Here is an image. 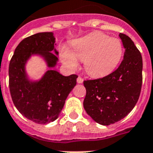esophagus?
<instances>
[{"instance_id":"1","label":"esophagus","mask_w":153,"mask_h":153,"mask_svg":"<svg viewBox=\"0 0 153 153\" xmlns=\"http://www.w3.org/2000/svg\"><path fill=\"white\" fill-rule=\"evenodd\" d=\"M77 82H78V83H82V82H83V79H82L81 77H78V79H77Z\"/></svg>"}]
</instances>
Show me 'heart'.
<instances>
[{
	"label": "heart",
	"mask_w": 153,
	"mask_h": 153,
	"mask_svg": "<svg viewBox=\"0 0 153 153\" xmlns=\"http://www.w3.org/2000/svg\"><path fill=\"white\" fill-rule=\"evenodd\" d=\"M74 52L66 46L61 49L62 61L72 70L79 66L78 58L84 62V69L92 77L108 75L115 70L123 57V44L119 38L95 32L73 42Z\"/></svg>",
	"instance_id": "1"
}]
</instances>
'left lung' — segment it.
I'll list each match as a JSON object with an SVG mask.
<instances>
[{"label":"left lung","instance_id":"left-lung-1","mask_svg":"<svg viewBox=\"0 0 153 153\" xmlns=\"http://www.w3.org/2000/svg\"><path fill=\"white\" fill-rule=\"evenodd\" d=\"M119 36L125 52L118 69L102 79L83 82L87 91L85 111L102 125H110L127 116L136 104L141 91L140 52L128 36L123 33Z\"/></svg>","mask_w":153,"mask_h":153}]
</instances>
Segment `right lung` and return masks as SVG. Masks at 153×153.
<instances>
[{
    "label": "right lung",
    "mask_w": 153,
    "mask_h": 153,
    "mask_svg": "<svg viewBox=\"0 0 153 153\" xmlns=\"http://www.w3.org/2000/svg\"><path fill=\"white\" fill-rule=\"evenodd\" d=\"M54 43L52 32L31 35L18 44L9 62V82L13 102L22 115L39 124L58 119L78 78L76 74L64 76L53 70L58 61ZM32 56H39L48 67L38 80L30 79L25 69Z\"/></svg>",
    "instance_id": "right-lung-1"
}]
</instances>
